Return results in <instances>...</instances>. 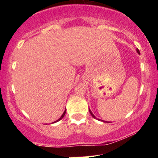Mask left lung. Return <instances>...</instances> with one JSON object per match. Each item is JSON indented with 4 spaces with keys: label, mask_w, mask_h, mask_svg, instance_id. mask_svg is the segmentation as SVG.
I'll return each instance as SVG.
<instances>
[{
    "label": "left lung",
    "mask_w": 158,
    "mask_h": 158,
    "mask_svg": "<svg viewBox=\"0 0 158 158\" xmlns=\"http://www.w3.org/2000/svg\"><path fill=\"white\" fill-rule=\"evenodd\" d=\"M136 51H137V52H138V54H140V52H139V50H138V49H136ZM89 112H90L91 115H92V117H93V118H95V119H98V120H99V121H102V122H105V121H103V120H100V119H98V118H95V115H94V114H92V111H91V110H90V109H89Z\"/></svg>",
    "instance_id": "left-lung-1"
}]
</instances>
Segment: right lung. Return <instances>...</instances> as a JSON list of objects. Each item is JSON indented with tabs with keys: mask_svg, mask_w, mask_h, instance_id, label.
<instances>
[{
	"mask_svg": "<svg viewBox=\"0 0 158 158\" xmlns=\"http://www.w3.org/2000/svg\"><path fill=\"white\" fill-rule=\"evenodd\" d=\"M66 110H65V111H64V112H63V114H62V115H61V117H60V118L58 119V120H56V122H52V124H53V123H56V122H59V121H60V120H61V119L63 118V117H64L65 114H66Z\"/></svg>",
	"mask_w": 158,
	"mask_h": 158,
	"instance_id": "add662e5",
	"label": "right lung"
}]
</instances>
